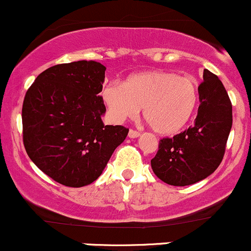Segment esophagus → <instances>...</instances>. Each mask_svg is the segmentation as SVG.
<instances>
[{
	"mask_svg": "<svg viewBox=\"0 0 251 251\" xmlns=\"http://www.w3.org/2000/svg\"><path fill=\"white\" fill-rule=\"evenodd\" d=\"M139 135H140V133H139L138 130H134V129H130V130H129V133H128V136H129V138H131V139L138 138Z\"/></svg>",
	"mask_w": 251,
	"mask_h": 251,
	"instance_id": "esophagus-1",
	"label": "esophagus"
}]
</instances>
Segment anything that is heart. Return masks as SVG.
I'll return each mask as SVG.
<instances>
[{
    "instance_id": "1",
    "label": "heart",
    "mask_w": 251,
    "mask_h": 251,
    "mask_svg": "<svg viewBox=\"0 0 251 251\" xmlns=\"http://www.w3.org/2000/svg\"><path fill=\"white\" fill-rule=\"evenodd\" d=\"M101 99L113 120L134 117L144 107V117L150 126L162 135H172L192 118L200 93L192 77L150 70L130 75L125 86L111 82L102 89Z\"/></svg>"
}]
</instances>
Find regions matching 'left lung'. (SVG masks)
Returning <instances> with one entry per match:
<instances>
[{"label":"left lung","instance_id":"8db88e82","mask_svg":"<svg viewBox=\"0 0 251 251\" xmlns=\"http://www.w3.org/2000/svg\"><path fill=\"white\" fill-rule=\"evenodd\" d=\"M200 107L195 125L173 138L161 139L151 167L158 179L187 186L205 179L220 165L232 128V104L216 75L204 70L198 87Z\"/></svg>","mask_w":251,"mask_h":251}]
</instances>
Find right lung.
<instances>
[{"instance_id": "right-lung-1", "label": "right lung", "mask_w": 251, "mask_h": 251, "mask_svg": "<svg viewBox=\"0 0 251 251\" xmlns=\"http://www.w3.org/2000/svg\"><path fill=\"white\" fill-rule=\"evenodd\" d=\"M106 68L97 61L59 64L40 74L23 102V141L46 175L82 187L101 175L129 129L104 126L100 97Z\"/></svg>"}]
</instances>
